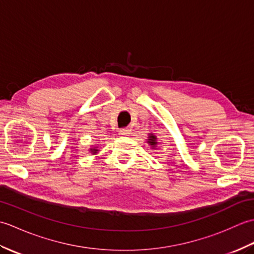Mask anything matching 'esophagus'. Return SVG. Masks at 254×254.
<instances>
[{
	"label": "esophagus",
	"mask_w": 254,
	"mask_h": 254,
	"mask_svg": "<svg viewBox=\"0 0 254 254\" xmlns=\"http://www.w3.org/2000/svg\"><path fill=\"white\" fill-rule=\"evenodd\" d=\"M130 134V131L127 130V128H122V130L119 131V135L121 136H126V135H128Z\"/></svg>",
	"instance_id": "34e87169"
}]
</instances>
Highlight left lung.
I'll return each instance as SVG.
<instances>
[{"mask_svg":"<svg viewBox=\"0 0 254 254\" xmlns=\"http://www.w3.org/2000/svg\"><path fill=\"white\" fill-rule=\"evenodd\" d=\"M146 143L148 144V146H150V148L156 149V147H157V145H158V141H157V136H156L155 133H153V132L148 133Z\"/></svg>","mask_w":254,"mask_h":254,"instance_id":"left-lung-1","label":"left lung"}]
</instances>
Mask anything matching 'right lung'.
<instances>
[{
  "label": "right lung",
  "mask_w": 254,
  "mask_h": 254,
  "mask_svg": "<svg viewBox=\"0 0 254 254\" xmlns=\"http://www.w3.org/2000/svg\"><path fill=\"white\" fill-rule=\"evenodd\" d=\"M89 152H90V154H93V155L98 154L99 146H94V145H91V148H89Z\"/></svg>",
  "instance_id": "right-lung-1"
}]
</instances>
